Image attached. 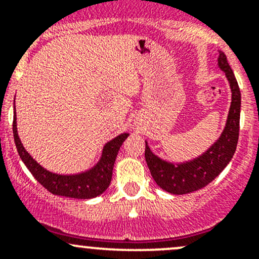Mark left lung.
<instances>
[{
  "label": "left lung",
  "mask_w": 259,
  "mask_h": 259,
  "mask_svg": "<svg viewBox=\"0 0 259 259\" xmlns=\"http://www.w3.org/2000/svg\"><path fill=\"white\" fill-rule=\"evenodd\" d=\"M218 66L226 74L232 91L226 126L218 140L202 155L184 163H170L159 158L145 142V160L151 177L161 189L171 194H188L204 188L223 171L236 151L239 135L241 91L227 56L222 51H219Z\"/></svg>",
  "instance_id": "obj_1"
}]
</instances>
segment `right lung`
Instances as JSON below:
<instances>
[{
  "instance_id": "add662e5",
  "label": "right lung",
  "mask_w": 259,
  "mask_h": 259,
  "mask_svg": "<svg viewBox=\"0 0 259 259\" xmlns=\"http://www.w3.org/2000/svg\"><path fill=\"white\" fill-rule=\"evenodd\" d=\"M12 130H14L15 144H16L18 155H20L21 160L25 163V165L27 166L28 170L31 171V174L35 177V179L52 194L62 195V197L67 198H76V199H91V198L103 194L108 189L111 182V177H113V168L117 151H119L122 143L125 142V139L129 137L127 133H122V134L117 135L116 138L106 143L103 149L100 160L89 170L64 176V174L49 171L26 151L17 134L16 111L14 115Z\"/></svg>"
}]
</instances>
